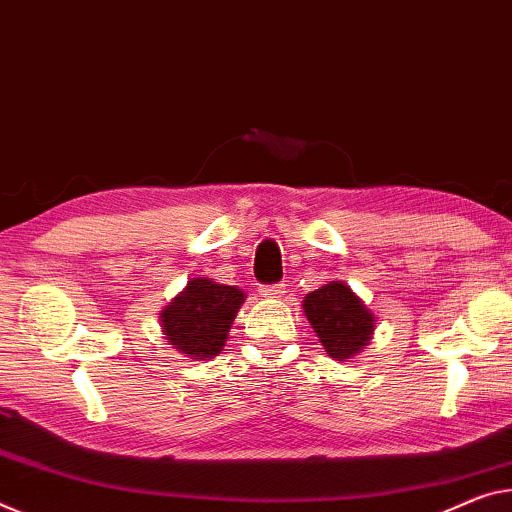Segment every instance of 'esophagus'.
Segmentation results:
<instances>
[{
    "instance_id": "34e87169",
    "label": "esophagus",
    "mask_w": 512,
    "mask_h": 512,
    "mask_svg": "<svg viewBox=\"0 0 512 512\" xmlns=\"http://www.w3.org/2000/svg\"><path fill=\"white\" fill-rule=\"evenodd\" d=\"M283 293H286V286H283V283H274V286L261 288V295L267 297V300H277V297H281Z\"/></svg>"
}]
</instances>
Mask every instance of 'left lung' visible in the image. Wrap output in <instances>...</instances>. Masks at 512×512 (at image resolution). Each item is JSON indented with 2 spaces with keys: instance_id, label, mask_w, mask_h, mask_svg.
Instances as JSON below:
<instances>
[{
  "instance_id": "8db88e82",
  "label": "left lung",
  "mask_w": 512,
  "mask_h": 512,
  "mask_svg": "<svg viewBox=\"0 0 512 512\" xmlns=\"http://www.w3.org/2000/svg\"><path fill=\"white\" fill-rule=\"evenodd\" d=\"M304 316L332 359L359 355L371 341L375 318L343 281H329L304 297Z\"/></svg>"
}]
</instances>
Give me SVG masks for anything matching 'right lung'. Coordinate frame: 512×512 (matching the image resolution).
I'll return each mask as SVG.
<instances>
[{
  "mask_svg": "<svg viewBox=\"0 0 512 512\" xmlns=\"http://www.w3.org/2000/svg\"><path fill=\"white\" fill-rule=\"evenodd\" d=\"M242 302L238 286L196 277L160 311L164 338L190 359L217 357Z\"/></svg>",
  "mask_w": 512,
  "mask_h": 512,
  "instance_id": "add662e5",
  "label": "right lung"
}]
</instances>
